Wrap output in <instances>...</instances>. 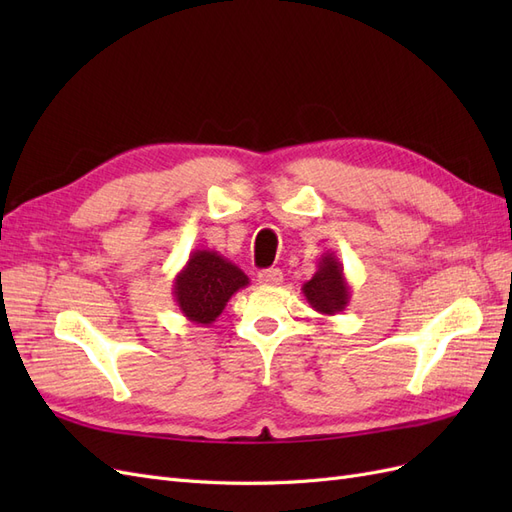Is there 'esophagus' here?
I'll use <instances>...</instances> for the list:
<instances>
[{
    "label": "esophagus",
    "mask_w": 512,
    "mask_h": 512,
    "mask_svg": "<svg viewBox=\"0 0 512 512\" xmlns=\"http://www.w3.org/2000/svg\"><path fill=\"white\" fill-rule=\"evenodd\" d=\"M258 282L262 286H277L284 282V273L280 269H265L258 273Z\"/></svg>",
    "instance_id": "34e87169"
}]
</instances>
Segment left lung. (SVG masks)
Instances as JSON below:
<instances>
[{
	"label": "left lung",
	"mask_w": 512,
	"mask_h": 512,
	"mask_svg": "<svg viewBox=\"0 0 512 512\" xmlns=\"http://www.w3.org/2000/svg\"><path fill=\"white\" fill-rule=\"evenodd\" d=\"M303 297L322 316H335L344 312L350 303V284L346 280L344 265L335 252H324L318 258V269L309 282L303 284Z\"/></svg>",
	"instance_id": "1"
}]
</instances>
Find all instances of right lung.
<instances>
[{
  "label": "right lung",
  "instance_id": "1",
  "mask_svg": "<svg viewBox=\"0 0 512 512\" xmlns=\"http://www.w3.org/2000/svg\"><path fill=\"white\" fill-rule=\"evenodd\" d=\"M250 284L235 262L215 250H194L173 280V297L185 320L209 327L235 292Z\"/></svg>",
  "mask_w": 512,
  "mask_h": 512
}]
</instances>
